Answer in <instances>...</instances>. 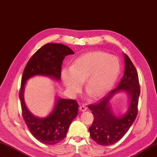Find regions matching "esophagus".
Listing matches in <instances>:
<instances>
[{
  "mask_svg": "<svg viewBox=\"0 0 157 157\" xmlns=\"http://www.w3.org/2000/svg\"><path fill=\"white\" fill-rule=\"evenodd\" d=\"M86 109H87V107H86L85 105H81L79 107V109L81 111H85Z\"/></svg>",
  "mask_w": 157,
  "mask_h": 157,
  "instance_id": "obj_1",
  "label": "esophagus"
}]
</instances>
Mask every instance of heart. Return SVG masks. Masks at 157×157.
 Here are the masks:
<instances>
[{"label": "heart", "mask_w": 157, "mask_h": 157, "mask_svg": "<svg viewBox=\"0 0 157 157\" xmlns=\"http://www.w3.org/2000/svg\"><path fill=\"white\" fill-rule=\"evenodd\" d=\"M120 71L118 58L103 52H90L76 58L71 68L62 69V81L69 93H77L85 81V89L93 97L105 94Z\"/></svg>", "instance_id": "1"}]
</instances>
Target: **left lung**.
Returning <instances> with one entry per match:
<instances>
[{
  "label": "left lung",
  "mask_w": 157,
  "mask_h": 157,
  "mask_svg": "<svg viewBox=\"0 0 157 157\" xmlns=\"http://www.w3.org/2000/svg\"><path fill=\"white\" fill-rule=\"evenodd\" d=\"M125 71L117 87L97 102L89 105L94 116L93 124L89 128L90 136L97 144L109 146L121 139L134 123L138 114V104L140 93L136 69L128 56L124 54ZM126 92L130 97V105L127 113L116 117L110 109L109 100L115 94Z\"/></svg>",
  "instance_id": "left-lung-1"
}]
</instances>
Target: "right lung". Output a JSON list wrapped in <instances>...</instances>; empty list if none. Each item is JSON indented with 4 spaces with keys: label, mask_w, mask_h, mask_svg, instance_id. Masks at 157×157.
I'll list each match as a JSON object with an SVG mask.
<instances>
[{
    "label": "right lung",
    "mask_w": 157,
    "mask_h": 157,
    "mask_svg": "<svg viewBox=\"0 0 157 157\" xmlns=\"http://www.w3.org/2000/svg\"><path fill=\"white\" fill-rule=\"evenodd\" d=\"M71 54H74V52L65 45L45 44L29 59L23 73L19 99L23 120L31 134L44 144H56L64 140L70 125L77 116L78 104L75 100L58 97L49 116L38 117L27 109L24 101V88L27 80L36 75L60 81L62 61L66 56Z\"/></svg>",
    "instance_id": "1"
}]
</instances>
